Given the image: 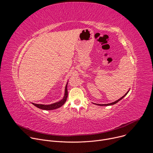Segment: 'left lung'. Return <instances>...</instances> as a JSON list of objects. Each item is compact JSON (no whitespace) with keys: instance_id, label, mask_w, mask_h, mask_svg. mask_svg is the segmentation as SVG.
<instances>
[{"instance_id":"obj_1","label":"left lung","mask_w":153,"mask_h":153,"mask_svg":"<svg viewBox=\"0 0 153 153\" xmlns=\"http://www.w3.org/2000/svg\"><path fill=\"white\" fill-rule=\"evenodd\" d=\"M128 91L123 96H122L120 99H118L117 100H116V101H115V102H112V103H108V104H97V103H96L97 105H100V106H109V105H114V104H116V103H117L119 100H122L127 94H128Z\"/></svg>"}]
</instances>
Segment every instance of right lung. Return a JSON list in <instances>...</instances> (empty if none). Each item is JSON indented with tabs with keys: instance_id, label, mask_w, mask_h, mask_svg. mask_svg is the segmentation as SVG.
Returning <instances> with one entry per match:
<instances>
[{
	"instance_id": "obj_1",
	"label": "right lung",
	"mask_w": 153,
	"mask_h": 153,
	"mask_svg": "<svg viewBox=\"0 0 153 153\" xmlns=\"http://www.w3.org/2000/svg\"><path fill=\"white\" fill-rule=\"evenodd\" d=\"M67 85L68 83L66 85V86H65V96L63 98L60 100L59 102L50 104V105H42V104H36L33 103V104L36 106V107L42 109V110H54V109H57L60 106H62L67 100V97H68V90H67Z\"/></svg>"
}]
</instances>
